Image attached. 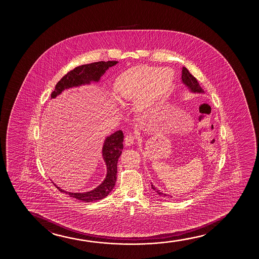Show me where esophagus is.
<instances>
[{
  "mask_svg": "<svg viewBox=\"0 0 259 259\" xmlns=\"http://www.w3.org/2000/svg\"><path fill=\"white\" fill-rule=\"evenodd\" d=\"M134 142H135V137H134V135H125V137H124V143H125V145L126 146H132L134 144Z\"/></svg>",
  "mask_w": 259,
  "mask_h": 259,
  "instance_id": "34e87169",
  "label": "esophagus"
}]
</instances>
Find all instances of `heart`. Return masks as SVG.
<instances>
[{"label":"heart","instance_id":"obj_1","mask_svg":"<svg viewBox=\"0 0 259 259\" xmlns=\"http://www.w3.org/2000/svg\"><path fill=\"white\" fill-rule=\"evenodd\" d=\"M174 81L169 68L142 67L121 75L113 84L114 96L124 104L134 103L144 113L153 109Z\"/></svg>","mask_w":259,"mask_h":259}]
</instances>
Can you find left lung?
Segmentation results:
<instances>
[{"label": "left lung", "instance_id": "8db88e82", "mask_svg": "<svg viewBox=\"0 0 259 259\" xmlns=\"http://www.w3.org/2000/svg\"><path fill=\"white\" fill-rule=\"evenodd\" d=\"M181 79H182V83L188 88V90H189L190 92L203 93V90H202V88L199 85L197 79L188 71V69L186 67L182 68V76H181ZM151 188H152V189H154L158 195L166 196L165 194H163L162 192H160V190L156 189V188H155V186H153L152 183H151Z\"/></svg>", "mask_w": 259, "mask_h": 259}]
</instances>
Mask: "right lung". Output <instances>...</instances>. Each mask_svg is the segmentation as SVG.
<instances>
[{
  "label": "right lung",
  "mask_w": 259,
  "mask_h": 259,
  "mask_svg": "<svg viewBox=\"0 0 259 259\" xmlns=\"http://www.w3.org/2000/svg\"><path fill=\"white\" fill-rule=\"evenodd\" d=\"M117 61H108V62H96L92 64H83L74 68L64 75L59 81L57 82L53 92L51 94V98H56L65 89L88 85L91 82H98L101 77L110 67L116 65ZM124 134L121 130L115 132L114 134L108 136L103 146V157L107 167L106 177L104 181L91 191L85 193H71L61 189L57 185V189L63 193H66L71 197L78 199L83 202H90L105 198L113 189L117 181V161L120 156L123 149Z\"/></svg>",
  "instance_id": "obj_1"
}]
</instances>
